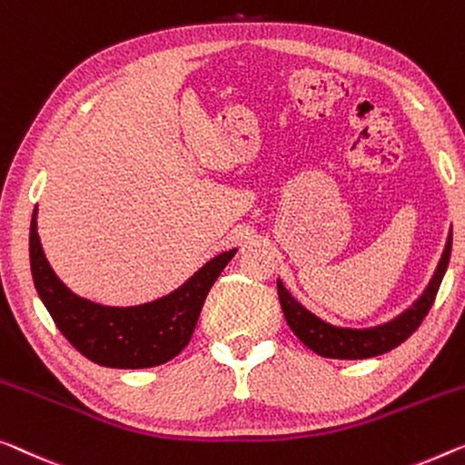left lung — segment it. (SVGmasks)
I'll return each mask as SVG.
<instances>
[{
    "instance_id": "1",
    "label": "left lung",
    "mask_w": 465,
    "mask_h": 465,
    "mask_svg": "<svg viewBox=\"0 0 465 465\" xmlns=\"http://www.w3.org/2000/svg\"><path fill=\"white\" fill-rule=\"evenodd\" d=\"M451 240L453 233L449 232L445 251L440 254L434 275L428 282L424 292L413 301L411 307H407L403 313L392 317L391 322L371 325V328H341V325L323 322L322 317H317L307 307H302L290 294V290L283 286V282L277 280V294H280V304L290 330L294 331L296 338L304 346H309L317 355L330 359H370L392 351L394 346L405 342L420 328L421 320L430 311L434 296L439 292L442 275L447 272L449 256H451Z\"/></svg>"
}]
</instances>
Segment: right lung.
<instances>
[{
    "label": "right lung",
    "mask_w": 465,
    "mask_h": 465,
    "mask_svg": "<svg viewBox=\"0 0 465 465\" xmlns=\"http://www.w3.org/2000/svg\"><path fill=\"white\" fill-rule=\"evenodd\" d=\"M235 252L238 248L217 254L161 299L135 307H108L66 288L45 259L37 233V209L31 219V273L41 302L83 357L116 370H142L177 357L190 342L206 294Z\"/></svg>",
    "instance_id": "obj_1"
}]
</instances>
